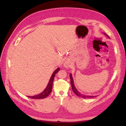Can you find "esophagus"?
Returning <instances> with one entry per match:
<instances>
[{"label":"esophagus","mask_w":126,"mask_h":126,"mask_svg":"<svg viewBox=\"0 0 126 126\" xmlns=\"http://www.w3.org/2000/svg\"><path fill=\"white\" fill-rule=\"evenodd\" d=\"M64 67H65L66 68H68L69 67V64H68V63H64Z\"/></svg>","instance_id":"1"}]
</instances>
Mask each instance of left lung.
<instances>
[{"instance_id": "8db88e82", "label": "left lung", "mask_w": 126, "mask_h": 126, "mask_svg": "<svg viewBox=\"0 0 126 126\" xmlns=\"http://www.w3.org/2000/svg\"><path fill=\"white\" fill-rule=\"evenodd\" d=\"M106 34V33H105ZM108 37V36H107ZM70 83H71V87H72V90L73 91V92L77 95V96L82 97L83 98H93L94 97V96H85V95H83L81 94L79 92H78V91L76 89V88H75L74 84V81H73V79H72V76L71 74H70Z\"/></svg>"}]
</instances>
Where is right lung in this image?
Segmentation results:
<instances>
[{
    "mask_svg": "<svg viewBox=\"0 0 126 126\" xmlns=\"http://www.w3.org/2000/svg\"><path fill=\"white\" fill-rule=\"evenodd\" d=\"M60 69L59 68H58L54 72V73L52 74L51 77L49 80V81L48 84L46 88L43 92L39 94L35 95V96H28L29 98H32V99H43L46 98L47 96H49V94H50L52 91V83L54 81V79L55 75L59 71Z\"/></svg>",
    "mask_w": 126,
    "mask_h": 126,
    "instance_id": "add662e5",
    "label": "right lung"
}]
</instances>
